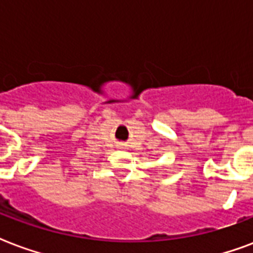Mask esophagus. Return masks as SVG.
I'll return each mask as SVG.
<instances>
[{"instance_id":"obj_1","label":"esophagus","mask_w":253,"mask_h":253,"mask_svg":"<svg viewBox=\"0 0 253 253\" xmlns=\"http://www.w3.org/2000/svg\"><path fill=\"white\" fill-rule=\"evenodd\" d=\"M121 147H123V146H121Z\"/></svg>"}]
</instances>
